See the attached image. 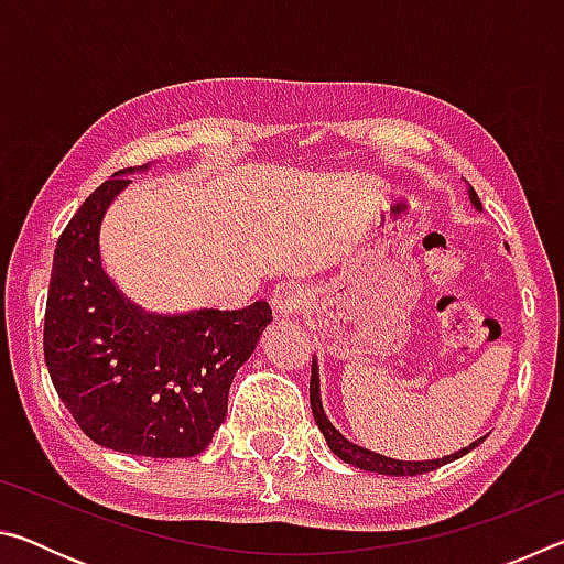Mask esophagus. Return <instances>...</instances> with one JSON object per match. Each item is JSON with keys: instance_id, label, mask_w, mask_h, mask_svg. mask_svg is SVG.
<instances>
[{"instance_id": "1", "label": "esophagus", "mask_w": 564, "mask_h": 564, "mask_svg": "<svg viewBox=\"0 0 564 564\" xmlns=\"http://www.w3.org/2000/svg\"><path fill=\"white\" fill-rule=\"evenodd\" d=\"M305 301H308V295H305L303 285L293 283V281L279 283L273 289V293H271L273 311L279 313V316H283V318L299 316V313L305 308Z\"/></svg>"}]
</instances>
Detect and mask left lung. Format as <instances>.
Segmentation results:
<instances>
[{
    "mask_svg": "<svg viewBox=\"0 0 564 564\" xmlns=\"http://www.w3.org/2000/svg\"><path fill=\"white\" fill-rule=\"evenodd\" d=\"M467 194H470V204L477 208V212H482V204H480V198H477L473 186L467 188ZM311 410H313V417H316L318 431L323 433V437H326V443H328V447L333 451V455H338L343 463L360 467V470L380 473V475H398V477H403V475L431 473V470H437V467H441V465L453 463V460H457V457H463L465 453H470L473 447H477V445L485 441V437H480V441L470 443L467 447H463V451H457L453 455H445V457H437V460H395V457H386V455H380V453L366 451V447H360L356 443H350L348 437H343L340 431H336L330 420L326 417V410H323V403H321V378H318V362H316V358H313V362H311Z\"/></svg>",
    "mask_w": 564,
    "mask_h": 564,
    "instance_id": "1",
    "label": "left lung"
}]
</instances>
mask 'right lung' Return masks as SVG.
Instances as JSON below:
<instances>
[{
  "label": "right lung",
  "instance_id": "add662e5",
  "mask_svg": "<svg viewBox=\"0 0 564 564\" xmlns=\"http://www.w3.org/2000/svg\"><path fill=\"white\" fill-rule=\"evenodd\" d=\"M141 169L104 181L56 241L44 360L62 403L94 443L129 455L194 457L221 427L236 370L273 316L265 301L164 316L117 289L101 265L99 231L131 184L127 174Z\"/></svg>",
  "mask_w": 564,
  "mask_h": 564
}]
</instances>
